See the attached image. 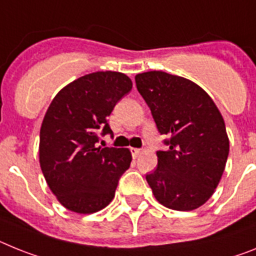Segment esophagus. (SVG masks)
Listing matches in <instances>:
<instances>
[{
  "instance_id": "34e87169",
  "label": "esophagus",
  "mask_w": 256,
  "mask_h": 256,
  "mask_svg": "<svg viewBox=\"0 0 256 256\" xmlns=\"http://www.w3.org/2000/svg\"><path fill=\"white\" fill-rule=\"evenodd\" d=\"M131 154H132V157H134V158H136V157H139V156L142 154V150H138V148H131Z\"/></svg>"
}]
</instances>
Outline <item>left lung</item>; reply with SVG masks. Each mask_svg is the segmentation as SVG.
<instances>
[{
  "label": "left lung",
  "mask_w": 256,
  "mask_h": 256,
  "mask_svg": "<svg viewBox=\"0 0 256 256\" xmlns=\"http://www.w3.org/2000/svg\"><path fill=\"white\" fill-rule=\"evenodd\" d=\"M138 91L150 108L168 150L146 176L156 200L172 210L190 211L210 198L230 153L223 116L197 84L162 70L135 76Z\"/></svg>",
  "instance_id": "obj_1"
}]
</instances>
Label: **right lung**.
Segmentation results:
<instances>
[{
	"label": "right lung",
	"mask_w": 256,
	"mask_h": 256,
	"mask_svg": "<svg viewBox=\"0 0 256 256\" xmlns=\"http://www.w3.org/2000/svg\"><path fill=\"white\" fill-rule=\"evenodd\" d=\"M132 88L121 72H95L64 86L52 99L40 131V166L58 201L77 214L110 204L131 164L128 148L98 146L112 134L106 117Z\"/></svg>",
	"instance_id": "1"
}]
</instances>
